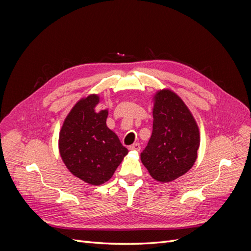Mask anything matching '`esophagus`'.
<instances>
[{"instance_id":"1","label":"esophagus","mask_w":251,"mask_h":251,"mask_svg":"<svg viewBox=\"0 0 251 251\" xmlns=\"http://www.w3.org/2000/svg\"><path fill=\"white\" fill-rule=\"evenodd\" d=\"M128 149L132 150V151H139L140 149H141V147H140L139 143H134V144H132V146H130V148H128Z\"/></svg>"}]
</instances>
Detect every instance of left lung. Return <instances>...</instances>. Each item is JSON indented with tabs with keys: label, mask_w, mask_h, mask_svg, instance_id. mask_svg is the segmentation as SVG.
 Wrapping results in <instances>:
<instances>
[{
	"label": "left lung",
	"mask_w": 251,
	"mask_h": 251,
	"mask_svg": "<svg viewBox=\"0 0 251 251\" xmlns=\"http://www.w3.org/2000/svg\"><path fill=\"white\" fill-rule=\"evenodd\" d=\"M153 118V132L140 157L151 176L164 183L193 168L200 133L186 104L169 89L155 94Z\"/></svg>",
	"instance_id": "left-lung-1"
}]
</instances>
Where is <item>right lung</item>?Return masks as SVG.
<instances>
[{
	"label": "right lung",
	"instance_id": "add662e5",
	"mask_svg": "<svg viewBox=\"0 0 251 251\" xmlns=\"http://www.w3.org/2000/svg\"><path fill=\"white\" fill-rule=\"evenodd\" d=\"M100 96L91 94L76 102L59 132L58 149L67 169L92 185L110 180L128 153L107 126L108 110L96 111Z\"/></svg>",
	"mask_w": 251,
	"mask_h": 251
}]
</instances>
